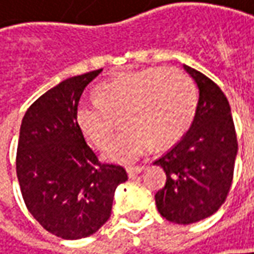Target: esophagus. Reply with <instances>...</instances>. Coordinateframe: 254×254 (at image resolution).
I'll return each mask as SVG.
<instances>
[{"label": "esophagus", "mask_w": 254, "mask_h": 254, "mask_svg": "<svg viewBox=\"0 0 254 254\" xmlns=\"http://www.w3.org/2000/svg\"><path fill=\"white\" fill-rule=\"evenodd\" d=\"M143 171V167L142 165H136V167H127V172L129 177H135V175H138V174H141Z\"/></svg>", "instance_id": "34e87169"}]
</instances>
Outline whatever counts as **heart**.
<instances>
[{
    "label": "heart",
    "mask_w": 254,
    "mask_h": 254,
    "mask_svg": "<svg viewBox=\"0 0 254 254\" xmlns=\"http://www.w3.org/2000/svg\"><path fill=\"white\" fill-rule=\"evenodd\" d=\"M97 99H83L76 108V124L95 146H105L113 133L115 115L124 130L103 157L129 162L146 145L167 148L190 129L197 111L192 80L177 68L152 67L108 79L96 87Z\"/></svg>",
    "instance_id": "1"
}]
</instances>
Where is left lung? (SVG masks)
<instances>
[{
    "label": "left lung",
    "instance_id": "1",
    "mask_svg": "<svg viewBox=\"0 0 254 254\" xmlns=\"http://www.w3.org/2000/svg\"><path fill=\"white\" fill-rule=\"evenodd\" d=\"M198 87L194 121L181 141L154 165L167 174L155 194L159 214L175 224H191L214 214L230 191L237 136L226 95L216 83L184 64Z\"/></svg>",
    "mask_w": 254,
    "mask_h": 254
}]
</instances>
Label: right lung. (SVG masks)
Wrapping results in <instances>:
<instances>
[{"mask_svg": "<svg viewBox=\"0 0 254 254\" xmlns=\"http://www.w3.org/2000/svg\"><path fill=\"white\" fill-rule=\"evenodd\" d=\"M100 71L47 90L20 127L15 165L24 202L46 230L66 240L96 233L111 217L116 187L127 180L122 167L99 162L76 124L83 90Z\"/></svg>", "mask_w": 254, "mask_h": 254, "instance_id": "1", "label": "right lung"}]
</instances>
